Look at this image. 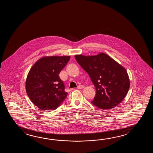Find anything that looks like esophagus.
<instances>
[{
    "label": "esophagus",
    "instance_id": "obj_1",
    "mask_svg": "<svg viewBox=\"0 0 153 153\" xmlns=\"http://www.w3.org/2000/svg\"><path fill=\"white\" fill-rule=\"evenodd\" d=\"M84 88V85H79V86H78V89H82V88Z\"/></svg>",
    "mask_w": 153,
    "mask_h": 153
}]
</instances>
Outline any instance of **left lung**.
Wrapping results in <instances>:
<instances>
[{
	"label": "left lung",
	"instance_id": "1",
	"mask_svg": "<svg viewBox=\"0 0 153 153\" xmlns=\"http://www.w3.org/2000/svg\"><path fill=\"white\" fill-rule=\"evenodd\" d=\"M75 57L96 87L93 104L101 109H107L114 108L123 101L130 85L129 76L123 66L104 53L75 55Z\"/></svg>",
	"mask_w": 153,
	"mask_h": 153
}]
</instances>
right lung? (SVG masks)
Here are the masks:
<instances>
[{"instance_id": "obj_1", "label": "right lung", "mask_w": 153, "mask_h": 153, "mask_svg": "<svg viewBox=\"0 0 153 153\" xmlns=\"http://www.w3.org/2000/svg\"><path fill=\"white\" fill-rule=\"evenodd\" d=\"M70 58V56H44L29 70L26 78V92L40 109L55 110L67 97L68 94L59 75Z\"/></svg>"}]
</instances>
